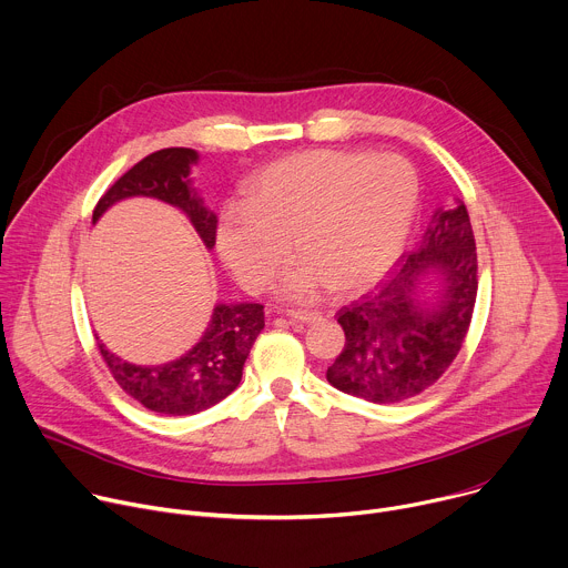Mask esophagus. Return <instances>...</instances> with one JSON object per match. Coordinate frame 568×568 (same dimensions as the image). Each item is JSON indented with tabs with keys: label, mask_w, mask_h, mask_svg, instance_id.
<instances>
[{
	"label": "esophagus",
	"mask_w": 568,
	"mask_h": 568,
	"mask_svg": "<svg viewBox=\"0 0 568 568\" xmlns=\"http://www.w3.org/2000/svg\"><path fill=\"white\" fill-rule=\"evenodd\" d=\"M287 316L294 323H316V321H321V312H307V310H292V312H287Z\"/></svg>",
	"instance_id": "34e87169"
}]
</instances>
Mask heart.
Returning a JSON list of instances; mask_svg holds the SVG:
<instances>
[{
	"label": "heart",
	"mask_w": 568,
	"mask_h": 568,
	"mask_svg": "<svg viewBox=\"0 0 568 568\" xmlns=\"http://www.w3.org/2000/svg\"><path fill=\"white\" fill-rule=\"evenodd\" d=\"M418 175L397 154L305 150L283 156L245 186V204L217 217L222 261L250 292H263L292 252L278 294L314 298L328 285L351 294L399 258L418 211Z\"/></svg>",
	"instance_id": "b5f03b06"
}]
</instances>
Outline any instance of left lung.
Segmentation results:
<instances>
[{"instance_id": "8db88e82", "label": "left lung", "mask_w": 568, "mask_h": 568, "mask_svg": "<svg viewBox=\"0 0 568 568\" xmlns=\"http://www.w3.org/2000/svg\"><path fill=\"white\" fill-rule=\"evenodd\" d=\"M476 287L474 233L456 197L434 211L423 240L390 278L337 312L346 344L328 366V382L375 404L423 393L458 355Z\"/></svg>"}]
</instances>
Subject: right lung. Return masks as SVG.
Masks as SVG:
<instances>
[{
    "label": "right lung",
    "mask_w": 568,
    "mask_h": 568,
    "mask_svg": "<svg viewBox=\"0 0 568 568\" xmlns=\"http://www.w3.org/2000/svg\"><path fill=\"white\" fill-rule=\"evenodd\" d=\"M197 161L200 154L191 148H166L148 154L99 200L92 222L97 224L121 200L152 197L180 209L211 252L217 217L193 189L191 171ZM263 328L265 312L261 303H215L200 342L166 364H132L110 353L99 337L97 342L116 384L145 409L164 416H193L235 390L242 366Z\"/></svg>",
    "instance_id": "right-lung-1"
}]
</instances>
